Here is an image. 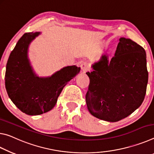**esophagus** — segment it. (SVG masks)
Listing matches in <instances>:
<instances>
[{
  "mask_svg": "<svg viewBox=\"0 0 154 154\" xmlns=\"http://www.w3.org/2000/svg\"><path fill=\"white\" fill-rule=\"evenodd\" d=\"M80 67H81V70L84 73L86 72L88 70V69H89V68H88V65L86 63H81V65H80Z\"/></svg>",
  "mask_w": 154,
  "mask_h": 154,
  "instance_id": "34e87169",
  "label": "esophagus"
}]
</instances>
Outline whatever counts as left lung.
Wrapping results in <instances>:
<instances>
[{"label":"left lung","instance_id":"8db88e82","mask_svg":"<svg viewBox=\"0 0 154 154\" xmlns=\"http://www.w3.org/2000/svg\"><path fill=\"white\" fill-rule=\"evenodd\" d=\"M145 49L130 39H119L114 57L102 54L87 72L86 94L89 112L109 122L122 120L142 104L148 82Z\"/></svg>","mask_w":154,"mask_h":154}]
</instances>
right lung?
Returning <instances> with one entry per match:
<instances>
[{
    "label": "right lung",
    "mask_w": 154,
    "mask_h": 154,
    "mask_svg": "<svg viewBox=\"0 0 154 154\" xmlns=\"http://www.w3.org/2000/svg\"><path fill=\"white\" fill-rule=\"evenodd\" d=\"M40 32H26L10 54L6 66L5 87L14 104L29 115L50 111L57 104L63 89L80 71L75 65L63 67L50 76L39 77L28 57L31 43Z\"/></svg>",
    "instance_id": "obj_1"
}]
</instances>
